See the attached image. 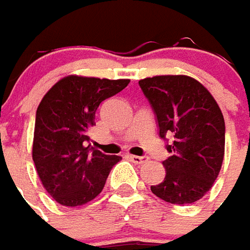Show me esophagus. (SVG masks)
Listing matches in <instances>:
<instances>
[{"label": "esophagus", "instance_id": "1", "mask_svg": "<svg viewBox=\"0 0 250 250\" xmlns=\"http://www.w3.org/2000/svg\"><path fill=\"white\" fill-rule=\"evenodd\" d=\"M126 157H128L130 162H133L134 164H144V163L148 162V157L146 156H134V155H128Z\"/></svg>", "mask_w": 250, "mask_h": 250}]
</instances>
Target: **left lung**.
<instances>
[{"label":"left lung","mask_w":250,"mask_h":250,"mask_svg":"<svg viewBox=\"0 0 250 250\" xmlns=\"http://www.w3.org/2000/svg\"><path fill=\"white\" fill-rule=\"evenodd\" d=\"M156 116L159 136L171 156L166 178L150 190L173 205L199 201L214 185L225 153V121L213 95L194 78L162 75L139 82Z\"/></svg>","instance_id":"8db88e82"}]
</instances>
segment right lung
Wrapping results in <instances>:
<instances>
[{
  "label": "right lung",
  "mask_w": 250,
  "mask_h": 250,
  "mask_svg": "<svg viewBox=\"0 0 250 250\" xmlns=\"http://www.w3.org/2000/svg\"><path fill=\"white\" fill-rule=\"evenodd\" d=\"M128 83V79L70 75L54 84L40 102L32 157L44 188L60 205L75 207L93 201L122 159L86 144L101 102Z\"/></svg>",
  "instance_id": "right-lung-1"
}]
</instances>
